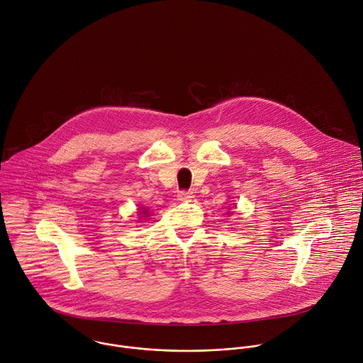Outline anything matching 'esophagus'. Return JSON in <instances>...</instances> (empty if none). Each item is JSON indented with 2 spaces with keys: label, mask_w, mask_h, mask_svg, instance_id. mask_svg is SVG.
<instances>
[{
  "label": "esophagus",
  "mask_w": 363,
  "mask_h": 363,
  "mask_svg": "<svg viewBox=\"0 0 363 363\" xmlns=\"http://www.w3.org/2000/svg\"><path fill=\"white\" fill-rule=\"evenodd\" d=\"M194 199V196H193V193H190V191H180L179 194H177V200L179 201H191Z\"/></svg>",
  "instance_id": "34e87169"
}]
</instances>
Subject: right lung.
I'll return each instance as SVG.
<instances>
[{
	"mask_svg": "<svg viewBox=\"0 0 363 363\" xmlns=\"http://www.w3.org/2000/svg\"><path fill=\"white\" fill-rule=\"evenodd\" d=\"M143 212H144V216H145V218H147V216H148V215H150V212H148V211H145V209H144V211H143Z\"/></svg>",
	"mask_w": 363,
	"mask_h": 363,
	"instance_id": "add662e5",
	"label": "right lung"
}]
</instances>
